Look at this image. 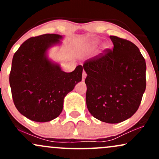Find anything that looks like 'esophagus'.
I'll return each mask as SVG.
<instances>
[{"label":"esophagus","instance_id":"1","mask_svg":"<svg viewBox=\"0 0 159 159\" xmlns=\"http://www.w3.org/2000/svg\"><path fill=\"white\" fill-rule=\"evenodd\" d=\"M86 77H87V73L85 72V71H83V74H82V81H84Z\"/></svg>","mask_w":159,"mask_h":159}]
</instances>
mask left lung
<instances>
[{
    "label": "left lung",
    "mask_w": 159,
    "mask_h": 159,
    "mask_svg": "<svg viewBox=\"0 0 159 159\" xmlns=\"http://www.w3.org/2000/svg\"><path fill=\"white\" fill-rule=\"evenodd\" d=\"M112 49L84 62L86 102L95 118L107 123L129 119L138 111L146 89V61L129 40L110 36Z\"/></svg>",
    "instance_id": "obj_1"
}]
</instances>
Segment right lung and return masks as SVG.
Here are the masks:
<instances>
[{
  "label": "right lung",
  "mask_w": 159,
  "mask_h": 159,
  "mask_svg": "<svg viewBox=\"0 0 159 159\" xmlns=\"http://www.w3.org/2000/svg\"><path fill=\"white\" fill-rule=\"evenodd\" d=\"M61 39L62 36L54 34L31 37L24 42L12 58L9 79L14 105L33 121L45 123L57 117L64 97L81 81L82 66L65 72L47 58V50Z\"/></svg>",
  "instance_id": "1"
}]
</instances>
